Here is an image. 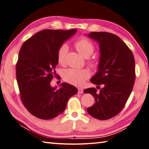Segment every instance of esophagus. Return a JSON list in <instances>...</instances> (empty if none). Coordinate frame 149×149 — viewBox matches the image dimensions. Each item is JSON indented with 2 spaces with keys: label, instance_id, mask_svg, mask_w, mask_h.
Segmentation results:
<instances>
[{
  "label": "esophagus",
  "instance_id": "obj_1",
  "mask_svg": "<svg viewBox=\"0 0 149 149\" xmlns=\"http://www.w3.org/2000/svg\"><path fill=\"white\" fill-rule=\"evenodd\" d=\"M77 89H78V93H79V94H82V93H83V89L82 88H77Z\"/></svg>",
  "mask_w": 149,
  "mask_h": 149
}]
</instances>
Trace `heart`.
I'll return each instance as SVG.
<instances>
[{"instance_id":"heart-1","label":"heart","mask_w":149,"mask_h":149,"mask_svg":"<svg viewBox=\"0 0 149 149\" xmlns=\"http://www.w3.org/2000/svg\"><path fill=\"white\" fill-rule=\"evenodd\" d=\"M75 47L78 52L83 57L88 58L93 53L94 46L92 42L85 38H82L78 40L75 43ZM68 47L65 44L59 47L56 57L57 61L60 64L65 63L66 56L67 55ZM88 64L92 68L95 69L98 66V63L94 59H89ZM63 79L65 81L74 85H81L85 83L86 79L90 76V72L86 70H79L74 68H68L64 70L62 74Z\"/></svg>"}]
</instances>
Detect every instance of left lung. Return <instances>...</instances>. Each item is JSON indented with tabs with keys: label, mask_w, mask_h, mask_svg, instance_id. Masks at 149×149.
I'll return each instance as SVG.
<instances>
[{
	"label": "left lung",
	"mask_w": 149,
	"mask_h": 149,
	"mask_svg": "<svg viewBox=\"0 0 149 149\" xmlns=\"http://www.w3.org/2000/svg\"><path fill=\"white\" fill-rule=\"evenodd\" d=\"M88 36L99 43L100 49L98 70L91 82L99 87L102 84L103 87L100 91L95 88L84 91L85 93L91 94L95 100L86 110L94 118L107 120L121 111L132 93L136 79L134 57L130 48L117 35L93 32Z\"/></svg>",
	"instance_id": "obj_1"
}]
</instances>
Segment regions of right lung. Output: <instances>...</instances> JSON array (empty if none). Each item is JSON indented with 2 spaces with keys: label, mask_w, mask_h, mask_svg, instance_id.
<instances>
[{
  "label": "right lung",
  "mask_w": 149,
  "mask_h": 149,
  "mask_svg": "<svg viewBox=\"0 0 149 149\" xmlns=\"http://www.w3.org/2000/svg\"><path fill=\"white\" fill-rule=\"evenodd\" d=\"M76 31L43 30L21 47L15 66L21 100L29 112L40 119H51L61 114L69 98L77 93L76 87L66 83L58 89L50 85L56 77L58 48Z\"/></svg>",
  "instance_id": "right-lung-1"
}]
</instances>
